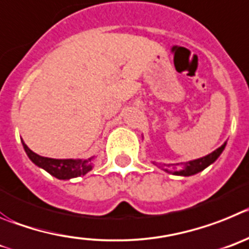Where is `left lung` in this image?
<instances>
[{"instance_id": "8db88e82", "label": "left lung", "mask_w": 249, "mask_h": 249, "mask_svg": "<svg viewBox=\"0 0 249 249\" xmlns=\"http://www.w3.org/2000/svg\"><path fill=\"white\" fill-rule=\"evenodd\" d=\"M225 146H226V142L222 145V146L218 147L217 150H214L213 152H211L210 155L205 156V158L183 162L182 167H178V165H171V166L169 165V167L171 169V171L174 172L175 175H180V176H191V175H195L197 174V172L202 171V170H205L206 167L210 166L212 162H214V161L218 159V156L222 154Z\"/></svg>"}]
</instances>
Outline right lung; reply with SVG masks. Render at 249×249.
<instances>
[{
	"label": "right lung",
	"instance_id": "add662e5",
	"mask_svg": "<svg viewBox=\"0 0 249 249\" xmlns=\"http://www.w3.org/2000/svg\"><path fill=\"white\" fill-rule=\"evenodd\" d=\"M22 144H23L24 151L27 152V155L32 160V162H35L37 166L44 169L47 172L59 180H69V178L86 175L93 167V158L77 159V160H71V159L58 160V159L44 158V156H39L33 152L23 141H22Z\"/></svg>",
	"mask_w": 249,
	"mask_h": 249
}]
</instances>
